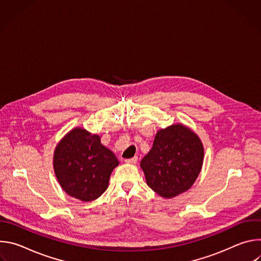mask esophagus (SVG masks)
<instances>
[{
    "mask_svg": "<svg viewBox=\"0 0 261 261\" xmlns=\"http://www.w3.org/2000/svg\"><path fill=\"white\" fill-rule=\"evenodd\" d=\"M137 160H138V158L135 156V157H133V158L126 159V160H125V162H126V163H129V164H135V163L137 162Z\"/></svg>",
    "mask_w": 261,
    "mask_h": 261,
    "instance_id": "esophagus-1",
    "label": "esophagus"
}]
</instances>
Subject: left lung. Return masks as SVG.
I'll return each mask as SVG.
<instances>
[{"label": "left lung", "instance_id": "1", "mask_svg": "<svg viewBox=\"0 0 261 261\" xmlns=\"http://www.w3.org/2000/svg\"><path fill=\"white\" fill-rule=\"evenodd\" d=\"M203 161L198 136L182 125L157 132L152 150L140 166L148 187L165 198L187 191L197 178Z\"/></svg>", "mask_w": 261, "mask_h": 261}]
</instances>
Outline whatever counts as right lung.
<instances>
[{"instance_id":"obj_1","label":"right lung","mask_w":261,"mask_h":261,"mask_svg":"<svg viewBox=\"0 0 261 261\" xmlns=\"http://www.w3.org/2000/svg\"><path fill=\"white\" fill-rule=\"evenodd\" d=\"M119 165L116 155L103 146L100 136L85 129L70 131L54 156L57 178L67 194L91 201L107 189L111 171Z\"/></svg>"}]
</instances>
